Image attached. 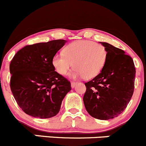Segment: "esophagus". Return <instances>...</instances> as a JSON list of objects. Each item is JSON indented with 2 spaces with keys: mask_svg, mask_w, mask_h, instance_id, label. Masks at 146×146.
Wrapping results in <instances>:
<instances>
[{
  "mask_svg": "<svg viewBox=\"0 0 146 146\" xmlns=\"http://www.w3.org/2000/svg\"><path fill=\"white\" fill-rule=\"evenodd\" d=\"M76 84H77V82H73V81H72V82H71V88H74L75 87H76Z\"/></svg>",
  "mask_w": 146,
  "mask_h": 146,
  "instance_id": "obj_1",
  "label": "esophagus"
}]
</instances>
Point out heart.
<instances>
[{"label":"heart","instance_id":"1","mask_svg":"<svg viewBox=\"0 0 146 146\" xmlns=\"http://www.w3.org/2000/svg\"><path fill=\"white\" fill-rule=\"evenodd\" d=\"M64 54H56L52 58V65L61 76L75 68L70 73L73 78L85 77L91 79L102 70L107 59V51L100 44L90 40H77L66 46Z\"/></svg>","mask_w":146,"mask_h":146}]
</instances>
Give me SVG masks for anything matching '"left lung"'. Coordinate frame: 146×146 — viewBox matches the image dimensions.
Segmentation results:
<instances>
[{"mask_svg":"<svg viewBox=\"0 0 146 146\" xmlns=\"http://www.w3.org/2000/svg\"><path fill=\"white\" fill-rule=\"evenodd\" d=\"M100 44L107 51V62L99 75L85 83L83 102L90 115L108 120L121 114L130 102L136 69L131 57L123 50L107 42Z\"/></svg>","mask_w":146,"mask_h":146,"instance_id":"1","label":"left lung"}]
</instances>
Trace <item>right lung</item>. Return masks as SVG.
Returning a JSON list of instances; mask_svg holds the SVG:
<instances>
[{
  "mask_svg": "<svg viewBox=\"0 0 146 146\" xmlns=\"http://www.w3.org/2000/svg\"><path fill=\"white\" fill-rule=\"evenodd\" d=\"M66 42L64 39L27 45L19 50L10 64V89L25 113L51 118L60 111L70 91V82L55 71L52 58Z\"/></svg>",
  "mask_w": 146,
  "mask_h": 146,
  "instance_id": "add662e5",
  "label": "right lung"
}]
</instances>
